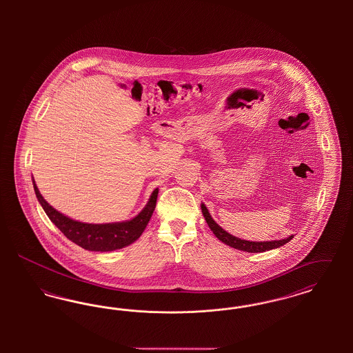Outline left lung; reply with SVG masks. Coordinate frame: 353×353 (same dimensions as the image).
Listing matches in <instances>:
<instances>
[{
  "mask_svg": "<svg viewBox=\"0 0 353 353\" xmlns=\"http://www.w3.org/2000/svg\"><path fill=\"white\" fill-rule=\"evenodd\" d=\"M201 210L202 214H203V217H205V221H206V223L209 225V228H210V230L213 232V234L216 235L221 242L229 245L230 248L238 249V250H241V252H269V250H272V249H276V248L283 246L285 243L290 242V241L294 238V235H290V236L283 238V239H278V241H265V242L241 239V238H238V236L229 234L226 230H223V229L219 226V223H217L214 219H212V216H210L208 208H206L203 203H201Z\"/></svg>",
  "mask_w": 353,
  "mask_h": 353,
  "instance_id": "8db88e82",
  "label": "left lung"
}]
</instances>
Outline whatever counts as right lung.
<instances>
[{
    "instance_id": "right-lung-1",
    "label": "right lung",
    "mask_w": 353,
    "mask_h": 353,
    "mask_svg": "<svg viewBox=\"0 0 353 353\" xmlns=\"http://www.w3.org/2000/svg\"><path fill=\"white\" fill-rule=\"evenodd\" d=\"M33 186L35 196L51 222L66 235L70 241H72L74 243L88 252H114L134 243L147 228L153 214V210L156 208L159 194V189L156 188L152 192L147 205L134 219L111 223H85L66 217L61 212L55 210L50 203L42 197L34 179Z\"/></svg>"
}]
</instances>
